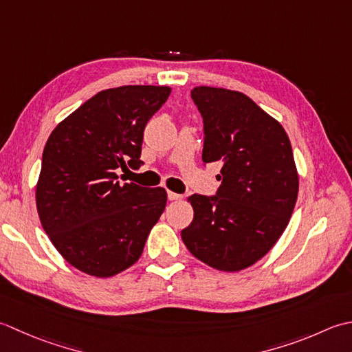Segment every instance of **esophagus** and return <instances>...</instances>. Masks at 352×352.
<instances>
[{
    "label": "esophagus",
    "instance_id": "esophagus-1",
    "mask_svg": "<svg viewBox=\"0 0 352 352\" xmlns=\"http://www.w3.org/2000/svg\"><path fill=\"white\" fill-rule=\"evenodd\" d=\"M167 197H168V200H179L182 196L176 195V192H173V191H167Z\"/></svg>",
    "mask_w": 352,
    "mask_h": 352
}]
</instances>
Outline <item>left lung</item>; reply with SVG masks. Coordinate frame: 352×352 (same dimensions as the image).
Masks as SVG:
<instances>
[{
	"label": "left lung",
	"mask_w": 352,
	"mask_h": 352,
	"mask_svg": "<svg viewBox=\"0 0 352 352\" xmlns=\"http://www.w3.org/2000/svg\"><path fill=\"white\" fill-rule=\"evenodd\" d=\"M204 118L202 160L220 162L216 196L192 195L195 219L182 229L190 252L208 266L239 272L274 248L289 225L299 190L284 127L239 91L197 86Z\"/></svg>",
	"instance_id": "left-lung-1"
}]
</instances>
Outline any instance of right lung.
Segmentation results:
<instances>
[{
    "instance_id": "right-lung-1",
    "label": "right lung",
    "mask_w": 352,
    "mask_h": 352,
    "mask_svg": "<svg viewBox=\"0 0 352 352\" xmlns=\"http://www.w3.org/2000/svg\"><path fill=\"white\" fill-rule=\"evenodd\" d=\"M170 92L152 85L100 91L50 135L36 206L54 248L85 274L131 267L164 212L166 190L121 184L116 171L141 167L144 127Z\"/></svg>"
}]
</instances>
